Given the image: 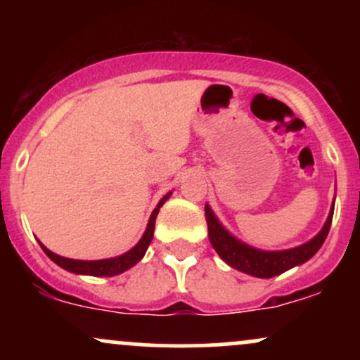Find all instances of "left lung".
I'll list each match as a JSON object with an SVG mask.
<instances>
[{"instance_id":"8db88e82","label":"left lung","mask_w":360,"mask_h":360,"mask_svg":"<svg viewBox=\"0 0 360 360\" xmlns=\"http://www.w3.org/2000/svg\"><path fill=\"white\" fill-rule=\"evenodd\" d=\"M333 212H335V202H333L331 212H329L328 221L322 226V230L310 242H307V244L297 245V248L288 250H261L237 240L217 221V217L214 216L210 207L205 205L209 240L212 244V248L216 249V252L219 254L221 259L230 264L231 268H235V270L244 271V274L259 278H271L275 275L284 274V271L291 270V268L297 266V264H303L304 261L310 259L322 248L326 237H328L329 228H331Z\"/></svg>"}]
</instances>
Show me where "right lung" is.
Wrapping results in <instances>:
<instances>
[{"label":"right lung","mask_w":360,"mask_h":360,"mask_svg":"<svg viewBox=\"0 0 360 360\" xmlns=\"http://www.w3.org/2000/svg\"><path fill=\"white\" fill-rule=\"evenodd\" d=\"M169 197H170V193L165 195V197H163L162 200H160V203L157 205V209H155L153 214H151L150 223H148V228H146V231H144L143 238H141V240L137 242L136 248H132V249L129 250V252L122 254V256L110 257V259H97V261L69 259V257H63V256H59V254L52 252V250L46 249L43 244H39V245H41V249L45 250V254L50 257V259L53 261V263L59 264V266L64 268V270L71 271V274L92 275V277H115V275L123 274V271H125V270L132 268L134 264L137 263V261L143 259V256H144V254H146L148 248H150L151 240H153L155 219H157V216H158L160 207H162L163 203H165V200Z\"/></svg>","instance_id":"obj_1"}]
</instances>
